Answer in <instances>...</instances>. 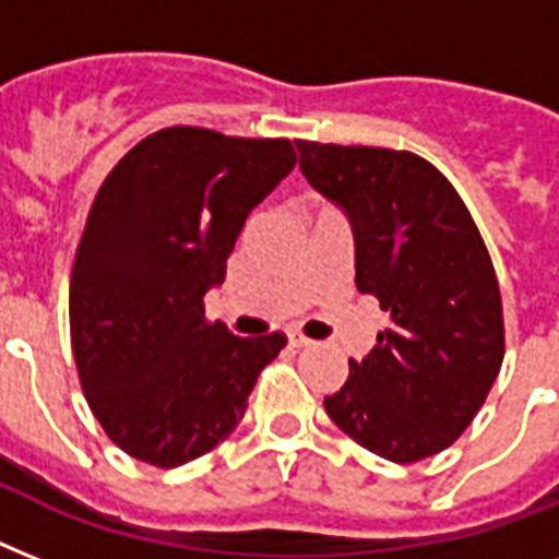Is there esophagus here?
Returning a JSON list of instances; mask_svg holds the SVG:
<instances>
[{
	"instance_id": "obj_1",
	"label": "esophagus",
	"mask_w": 559,
	"mask_h": 559,
	"mask_svg": "<svg viewBox=\"0 0 559 559\" xmlns=\"http://www.w3.org/2000/svg\"><path fill=\"white\" fill-rule=\"evenodd\" d=\"M289 345H293V348H310L313 342L307 340V336H301V333H289Z\"/></svg>"
}]
</instances>
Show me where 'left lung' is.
<instances>
[{"mask_svg": "<svg viewBox=\"0 0 559 559\" xmlns=\"http://www.w3.org/2000/svg\"><path fill=\"white\" fill-rule=\"evenodd\" d=\"M296 147L307 182L348 214L357 289L391 319L324 412L380 459H429L473 424L502 368V296L485 240L455 188L415 153Z\"/></svg>", "mask_w": 559, "mask_h": 559, "instance_id": "1", "label": "left lung"}]
</instances>
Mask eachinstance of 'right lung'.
<instances>
[{"label":"right lung","mask_w":559,"mask_h":559,"mask_svg":"<svg viewBox=\"0 0 559 559\" xmlns=\"http://www.w3.org/2000/svg\"><path fill=\"white\" fill-rule=\"evenodd\" d=\"M293 168L287 139L168 127L104 179L74 254L69 328L86 403L127 455L179 467L214 450L287 345L209 324L205 293Z\"/></svg>","instance_id":"1"}]
</instances>
